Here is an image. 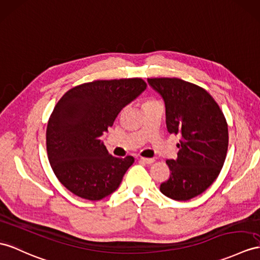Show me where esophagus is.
Segmentation results:
<instances>
[{
	"instance_id": "obj_1",
	"label": "esophagus",
	"mask_w": 260,
	"mask_h": 260,
	"mask_svg": "<svg viewBox=\"0 0 260 260\" xmlns=\"http://www.w3.org/2000/svg\"><path fill=\"white\" fill-rule=\"evenodd\" d=\"M140 161L147 163V164H152L154 162V159H149V157H140Z\"/></svg>"
}]
</instances>
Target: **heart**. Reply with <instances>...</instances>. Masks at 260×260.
I'll list each match as a JSON object with an SVG mask.
<instances>
[{
	"mask_svg": "<svg viewBox=\"0 0 260 260\" xmlns=\"http://www.w3.org/2000/svg\"><path fill=\"white\" fill-rule=\"evenodd\" d=\"M155 104H160L159 101L155 100L154 98H145L143 101V107L144 106H151V105H155Z\"/></svg>",
	"mask_w": 260,
	"mask_h": 260,
	"instance_id": "heart-1",
	"label": "heart"
}]
</instances>
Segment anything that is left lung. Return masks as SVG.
<instances>
[{
	"label": "left lung",
	"mask_w": 260,
	"mask_h": 260,
	"mask_svg": "<svg viewBox=\"0 0 260 260\" xmlns=\"http://www.w3.org/2000/svg\"><path fill=\"white\" fill-rule=\"evenodd\" d=\"M166 103L167 128L180 135L176 160H167L170 179L160 191L175 201H188L216 180L226 159L229 128L223 111L204 88L180 78H148Z\"/></svg>",
	"instance_id": "1"
}]
</instances>
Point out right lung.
<instances>
[{
  "label": "right lung",
  "mask_w": 260,
  "mask_h": 260,
  "mask_svg": "<svg viewBox=\"0 0 260 260\" xmlns=\"http://www.w3.org/2000/svg\"><path fill=\"white\" fill-rule=\"evenodd\" d=\"M147 84L141 78L93 80L65 92L48 119L46 149L56 178L68 191L89 201L115 192L134 156L111 155L104 132Z\"/></svg>",
  "instance_id": "1"
}]
</instances>
